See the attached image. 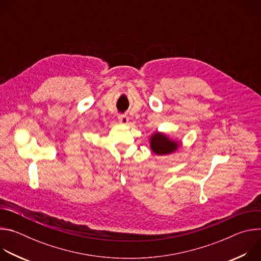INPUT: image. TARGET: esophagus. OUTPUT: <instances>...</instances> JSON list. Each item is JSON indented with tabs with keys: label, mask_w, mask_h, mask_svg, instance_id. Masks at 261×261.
<instances>
[{
	"label": "esophagus",
	"mask_w": 261,
	"mask_h": 261,
	"mask_svg": "<svg viewBox=\"0 0 261 261\" xmlns=\"http://www.w3.org/2000/svg\"><path fill=\"white\" fill-rule=\"evenodd\" d=\"M128 121H129V118H128L126 115H120V116H119V122H120L121 124L126 125V124L128 123Z\"/></svg>",
	"instance_id": "34e87169"
}]
</instances>
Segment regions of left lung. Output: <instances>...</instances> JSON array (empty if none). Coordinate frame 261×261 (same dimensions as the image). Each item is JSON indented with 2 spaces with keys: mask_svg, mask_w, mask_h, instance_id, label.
<instances>
[{
  "mask_svg": "<svg viewBox=\"0 0 261 261\" xmlns=\"http://www.w3.org/2000/svg\"><path fill=\"white\" fill-rule=\"evenodd\" d=\"M179 146V142L170 139L162 132L154 133L150 138V147L156 155H168L174 153Z\"/></svg>",
  "mask_w": 261,
  "mask_h": 261,
  "instance_id": "1",
  "label": "left lung"
}]
</instances>
